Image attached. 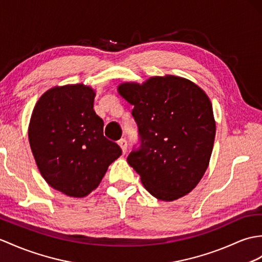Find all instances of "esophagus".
I'll list each match as a JSON object with an SVG mask.
<instances>
[{"mask_svg":"<svg viewBox=\"0 0 262 262\" xmlns=\"http://www.w3.org/2000/svg\"><path fill=\"white\" fill-rule=\"evenodd\" d=\"M118 145L120 146L121 150H123V153L125 154L126 151H127V141H126V139H125V138L119 139V141H118Z\"/></svg>","mask_w":262,"mask_h":262,"instance_id":"1","label":"esophagus"}]
</instances>
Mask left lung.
Masks as SVG:
<instances>
[{"mask_svg": "<svg viewBox=\"0 0 262 262\" xmlns=\"http://www.w3.org/2000/svg\"><path fill=\"white\" fill-rule=\"evenodd\" d=\"M119 94L134 106L139 145L127 161L151 195L174 201L198 185L209 166L215 137L212 105L186 79L153 77L123 83Z\"/></svg>", "mask_w": 262, "mask_h": 262, "instance_id": "left-lung-1", "label": "left lung"}]
</instances>
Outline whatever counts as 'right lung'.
<instances>
[{"label":"right lung","mask_w":262,"mask_h":262,"mask_svg":"<svg viewBox=\"0 0 262 262\" xmlns=\"http://www.w3.org/2000/svg\"><path fill=\"white\" fill-rule=\"evenodd\" d=\"M94 98L95 91L82 84L54 87L41 96L30 121V146L41 175L72 198L95 190L121 155L119 146L103 136Z\"/></svg>","instance_id":"obj_1"}]
</instances>
